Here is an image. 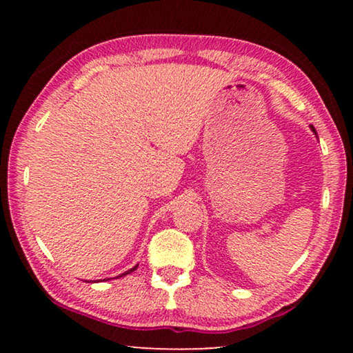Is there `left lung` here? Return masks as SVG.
Here are the masks:
<instances>
[{"label": "left lung", "instance_id": "1", "mask_svg": "<svg viewBox=\"0 0 353 353\" xmlns=\"http://www.w3.org/2000/svg\"><path fill=\"white\" fill-rule=\"evenodd\" d=\"M312 130H313V132H314V134H316V130H314V128H313V126H312Z\"/></svg>", "mask_w": 353, "mask_h": 353}]
</instances>
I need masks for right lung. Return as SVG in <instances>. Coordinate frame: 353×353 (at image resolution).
Returning a JSON list of instances; mask_svg holds the SVG:
<instances>
[{
	"mask_svg": "<svg viewBox=\"0 0 353 353\" xmlns=\"http://www.w3.org/2000/svg\"><path fill=\"white\" fill-rule=\"evenodd\" d=\"M137 266H139V265H137ZM137 266H134L132 268V270H129V271H126V272H124V274H121V276H118V277H123V276H128V274H130V272H134L135 270H137ZM105 280V279H104Z\"/></svg>",
	"mask_w": 353,
	"mask_h": 353,
	"instance_id": "obj_1",
	"label": "right lung"
}]
</instances>
